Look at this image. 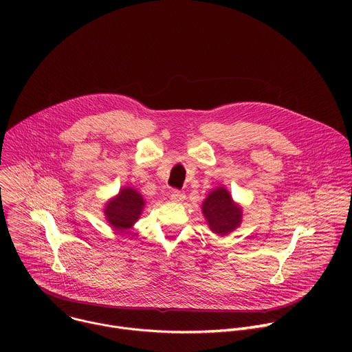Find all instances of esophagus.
Returning <instances> with one entry per match:
<instances>
[{"instance_id": "1", "label": "esophagus", "mask_w": 352, "mask_h": 352, "mask_svg": "<svg viewBox=\"0 0 352 352\" xmlns=\"http://www.w3.org/2000/svg\"><path fill=\"white\" fill-rule=\"evenodd\" d=\"M170 199L173 200V202L181 204V202H184L185 195H184L182 192H179V190H173V192H171V195H170Z\"/></svg>"}]
</instances>
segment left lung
I'll return each instance as SVG.
<instances>
[{"instance_id":"left-lung-1","label":"left lung","mask_w":352,"mask_h":352,"mask_svg":"<svg viewBox=\"0 0 352 352\" xmlns=\"http://www.w3.org/2000/svg\"><path fill=\"white\" fill-rule=\"evenodd\" d=\"M202 213L209 228L214 234L226 236L241 226L243 209L226 186H217L204 200Z\"/></svg>"}]
</instances>
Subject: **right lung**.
<instances>
[{"instance_id":"right-lung-1","label":"right lung","mask_w":352,"mask_h":352,"mask_svg":"<svg viewBox=\"0 0 352 352\" xmlns=\"http://www.w3.org/2000/svg\"><path fill=\"white\" fill-rule=\"evenodd\" d=\"M144 205V199L138 189L122 186L114 197L106 202L103 209L104 219L113 230L120 232L126 231L139 220Z\"/></svg>"}]
</instances>
